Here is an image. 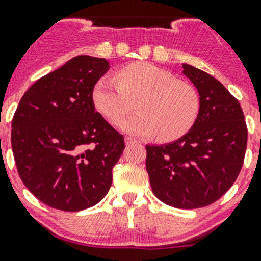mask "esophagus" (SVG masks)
Returning <instances> with one entry per match:
<instances>
[{
  "mask_svg": "<svg viewBox=\"0 0 261 261\" xmlns=\"http://www.w3.org/2000/svg\"><path fill=\"white\" fill-rule=\"evenodd\" d=\"M137 142H140V141H138V140H136V138H132V137H125V145L137 144Z\"/></svg>",
  "mask_w": 261,
  "mask_h": 261,
  "instance_id": "1",
  "label": "esophagus"
}]
</instances>
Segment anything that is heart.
Returning a JSON list of instances; mask_svg holds the SVG:
<instances>
[{
    "mask_svg": "<svg viewBox=\"0 0 261 261\" xmlns=\"http://www.w3.org/2000/svg\"><path fill=\"white\" fill-rule=\"evenodd\" d=\"M135 101L140 111L123 120ZM93 103L111 124L122 119L120 129L125 133L158 136L162 141H174L190 132L201 110L200 94L192 85L149 62L120 69L116 78H99Z\"/></svg>",
    "mask_w": 261,
    "mask_h": 261,
    "instance_id": "heart-1",
    "label": "heart"
}]
</instances>
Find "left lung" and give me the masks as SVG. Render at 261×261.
Wrapping results in <instances>:
<instances>
[{
	"mask_svg": "<svg viewBox=\"0 0 261 261\" xmlns=\"http://www.w3.org/2000/svg\"><path fill=\"white\" fill-rule=\"evenodd\" d=\"M196 86L201 110L195 125L179 140L146 145V171L154 195L179 209L208 206L237 180L247 147L241 105L220 81L183 65Z\"/></svg>",
	"mask_w": 261,
	"mask_h": 261,
	"instance_id": "left-lung-1",
	"label": "left lung"
}]
</instances>
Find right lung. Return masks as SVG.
<instances>
[{
  "instance_id": "1",
  "label": "right lung",
  "mask_w": 261,
  "mask_h": 261,
  "mask_svg": "<svg viewBox=\"0 0 261 261\" xmlns=\"http://www.w3.org/2000/svg\"><path fill=\"white\" fill-rule=\"evenodd\" d=\"M106 59L73 57L41 77L20 99L11 123L18 174L50 208L78 212L107 195L124 136L95 111L93 89Z\"/></svg>"
}]
</instances>
